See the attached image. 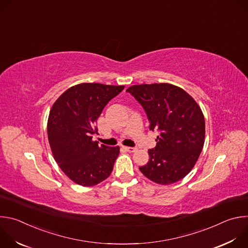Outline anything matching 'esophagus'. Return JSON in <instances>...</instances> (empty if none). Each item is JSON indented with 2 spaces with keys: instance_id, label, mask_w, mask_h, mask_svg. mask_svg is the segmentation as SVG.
I'll return each instance as SVG.
<instances>
[{
  "instance_id": "obj_1",
  "label": "esophagus",
  "mask_w": 248,
  "mask_h": 248,
  "mask_svg": "<svg viewBox=\"0 0 248 248\" xmlns=\"http://www.w3.org/2000/svg\"><path fill=\"white\" fill-rule=\"evenodd\" d=\"M123 149H124L125 151H127L129 153H133V152H135L137 150L135 147H126V146H123Z\"/></svg>"
}]
</instances>
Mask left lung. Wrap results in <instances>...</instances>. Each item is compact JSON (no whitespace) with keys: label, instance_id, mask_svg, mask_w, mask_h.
Listing matches in <instances>:
<instances>
[{"label":"left lung","instance_id":"left-lung-1","mask_svg":"<svg viewBox=\"0 0 248 248\" xmlns=\"http://www.w3.org/2000/svg\"><path fill=\"white\" fill-rule=\"evenodd\" d=\"M142 106L157 144L148 150L149 161L139 167L147 179L159 185L179 182L192 170L202 151L205 120L195 100L170 83L133 85L126 89Z\"/></svg>","mask_w":248,"mask_h":248}]
</instances>
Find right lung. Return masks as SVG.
I'll list each match as a JSON object with an SVG mask.
<instances>
[{"mask_svg":"<svg viewBox=\"0 0 248 248\" xmlns=\"http://www.w3.org/2000/svg\"><path fill=\"white\" fill-rule=\"evenodd\" d=\"M124 85L80 83L65 90L54 103L47 131L50 147L61 170L76 184L92 186L111 174L120 147L98 144L97 119Z\"/></svg>","mask_w":248,"mask_h":248,"instance_id":"1","label":"right lung"}]
</instances>
